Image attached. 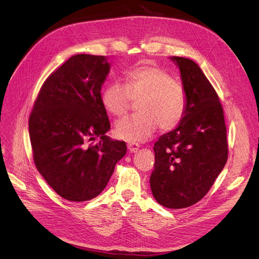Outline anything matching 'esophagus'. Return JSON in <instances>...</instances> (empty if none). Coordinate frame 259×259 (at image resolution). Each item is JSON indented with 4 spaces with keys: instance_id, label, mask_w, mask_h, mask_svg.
Listing matches in <instances>:
<instances>
[{
    "instance_id": "34e87169",
    "label": "esophagus",
    "mask_w": 259,
    "mask_h": 259,
    "mask_svg": "<svg viewBox=\"0 0 259 259\" xmlns=\"http://www.w3.org/2000/svg\"><path fill=\"white\" fill-rule=\"evenodd\" d=\"M127 149L131 153H135L139 150V145L136 143H130L127 144Z\"/></svg>"
}]
</instances>
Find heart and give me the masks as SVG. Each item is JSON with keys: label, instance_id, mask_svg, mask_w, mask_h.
<instances>
[{"label": "heart", "instance_id": "1", "mask_svg": "<svg viewBox=\"0 0 259 259\" xmlns=\"http://www.w3.org/2000/svg\"><path fill=\"white\" fill-rule=\"evenodd\" d=\"M131 100L138 101L137 115L116 122L115 134L130 143H144L155 131H170L182 122L187 111L188 98L182 83L164 70L140 65L125 74L124 85L108 84L101 93V103L113 116L126 113Z\"/></svg>", "mask_w": 259, "mask_h": 259}]
</instances>
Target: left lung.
Returning a JSON list of instances; mask_svg holds the SVG:
<instances>
[{
	"mask_svg": "<svg viewBox=\"0 0 259 259\" xmlns=\"http://www.w3.org/2000/svg\"><path fill=\"white\" fill-rule=\"evenodd\" d=\"M179 68L188 106L178 126L154 144L150 187L167 208H185L208 192L228 158L227 130L221 101L194 61L170 57Z\"/></svg>",
	"mask_w": 259,
	"mask_h": 259,
	"instance_id": "1",
	"label": "left lung"
}]
</instances>
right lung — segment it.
I'll return each instance as SVG.
<instances>
[{
  "label": "right lung",
  "instance_id": "add662e5",
  "mask_svg": "<svg viewBox=\"0 0 259 259\" xmlns=\"http://www.w3.org/2000/svg\"><path fill=\"white\" fill-rule=\"evenodd\" d=\"M110 67L106 56L74 55L44 82L30 115L35 166L68 201L96 198L126 153V144L106 135L110 122L100 92Z\"/></svg>",
  "mask_w": 259,
  "mask_h": 259
}]
</instances>
